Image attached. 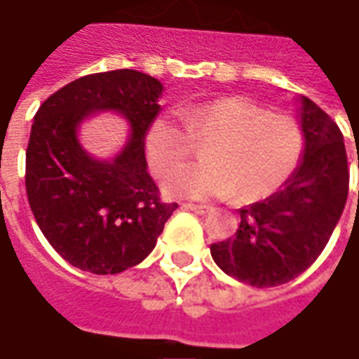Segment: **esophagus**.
I'll use <instances>...</instances> for the list:
<instances>
[{
    "label": "esophagus",
    "mask_w": 359,
    "mask_h": 359,
    "mask_svg": "<svg viewBox=\"0 0 359 359\" xmlns=\"http://www.w3.org/2000/svg\"><path fill=\"white\" fill-rule=\"evenodd\" d=\"M185 210H191L195 212V214H206V212L212 210V206L208 205H183Z\"/></svg>",
    "instance_id": "1"
}]
</instances>
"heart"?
<instances>
[{
    "mask_svg": "<svg viewBox=\"0 0 359 359\" xmlns=\"http://www.w3.org/2000/svg\"><path fill=\"white\" fill-rule=\"evenodd\" d=\"M164 112L149 124L145 151L154 172L164 174L191 153L193 137H212L206 162L174 170L164 189L187 198L233 195L239 203L269 197L289 180L304 154V132L297 120L271 114L247 97H219Z\"/></svg>",
    "mask_w": 359,
    "mask_h": 359,
    "instance_id": "obj_1",
    "label": "heart"
}]
</instances>
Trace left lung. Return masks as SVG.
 Wrapping results in <instances>:
<instances>
[{"label": "left lung", "instance_id": "left-lung-1", "mask_svg": "<svg viewBox=\"0 0 359 359\" xmlns=\"http://www.w3.org/2000/svg\"><path fill=\"white\" fill-rule=\"evenodd\" d=\"M304 154L294 174L260 203L241 208L235 237L210 245L219 269L252 287H277L310 268L339 224L348 197L344 137L308 97L298 99Z\"/></svg>", "mask_w": 359, "mask_h": 359}]
</instances>
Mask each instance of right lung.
<instances>
[{
  "instance_id": "1",
  "label": "right lung",
  "mask_w": 359,
  "mask_h": 359,
  "mask_svg": "<svg viewBox=\"0 0 359 359\" xmlns=\"http://www.w3.org/2000/svg\"><path fill=\"white\" fill-rule=\"evenodd\" d=\"M164 86L137 70L78 78L34 116L26 149V195L49 245L74 268L107 276L143 262L176 203H162L147 172L145 133ZM99 111L120 114L130 133L112 159H95L77 132Z\"/></svg>"
}]
</instances>
